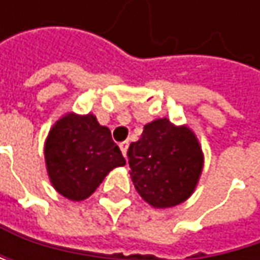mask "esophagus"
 Returning a JSON list of instances; mask_svg holds the SVG:
<instances>
[{"mask_svg":"<svg viewBox=\"0 0 260 260\" xmlns=\"http://www.w3.org/2000/svg\"><path fill=\"white\" fill-rule=\"evenodd\" d=\"M119 146H120V150H122V153H123V155L126 156V152H128V147H129V143H128V141H122V143H120Z\"/></svg>","mask_w":260,"mask_h":260,"instance_id":"esophagus-1","label":"esophagus"}]
</instances>
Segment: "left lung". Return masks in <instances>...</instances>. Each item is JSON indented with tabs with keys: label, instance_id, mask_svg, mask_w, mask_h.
Segmentation results:
<instances>
[{
	"label": "left lung",
	"instance_id": "left-lung-1",
	"mask_svg": "<svg viewBox=\"0 0 260 260\" xmlns=\"http://www.w3.org/2000/svg\"><path fill=\"white\" fill-rule=\"evenodd\" d=\"M129 173L138 194L153 208H172L194 191L203 167L196 135L167 119L147 123L128 149Z\"/></svg>",
	"mask_w": 260,
	"mask_h": 260
}]
</instances>
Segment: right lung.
I'll use <instances>...</instances> for the list:
<instances>
[{
    "label": "right lung",
    "mask_w": 260,
    "mask_h": 260,
    "mask_svg": "<svg viewBox=\"0 0 260 260\" xmlns=\"http://www.w3.org/2000/svg\"><path fill=\"white\" fill-rule=\"evenodd\" d=\"M45 159L54 188L71 200H84L94 192L104 178L126 161L93 114L61 117L49 131Z\"/></svg>",
    "instance_id": "right-lung-1"
}]
</instances>
